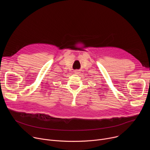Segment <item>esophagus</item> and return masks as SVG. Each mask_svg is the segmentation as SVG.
<instances>
[{"instance_id": "obj_1", "label": "esophagus", "mask_w": 150, "mask_h": 150, "mask_svg": "<svg viewBox=\"0 0 150 150\" xmlns=\"http://www.w3.org/2000/svg\"><path fill=\"white\" fill-rule=\"evenodd\" d=\"M74 72L75 73V74H79V70L76 69V70H75V71H74Z\"/></svg>"}]
</instances>
